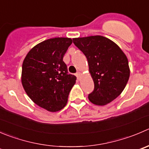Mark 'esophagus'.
<instances>
[{
  "mask_svg": "<svg viewBox=\"0 0 149 149\" xmlns=\"http://www.w3.org/2000/svg\"><path fill=\"white\" fill-rule=\"evenodd\" d=\"M76 77H77L78 80H80V77H81V73H80V72H77V73H76Z\"/></svg>",
  "mask_w": 149,
  "mask_h": 149,
  "instance_id": "obj_1",
  "label": "esophagus"
}]
</instances>
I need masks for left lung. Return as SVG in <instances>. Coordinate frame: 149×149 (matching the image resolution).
I'll return each mask as SVG.
<instances>
[{
	"instance_id": "8db88e82",
	"label": "left lung",
	"mask_w": 149,
	"mask_h": 149,
	"mask_svg": "<svg viewBox=\"0 0 149 149\" xmlns=\"http://www.w3.org/2000/svg\"><path fill=\"white\" fill-rule=\"evenodd\" d=\"M73 44L87 59L95 88L89 94L93 104L105 105L116 99L130 77L128 60L113 41L101 36L73 38Z\"/></svg>"
}]
</instances>
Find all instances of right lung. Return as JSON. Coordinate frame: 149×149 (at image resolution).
<instances>
[{
  "label": "right lung",
  "mask_w": 149,
  "mask_h": 149,
  "mask_svg": "<svg viewBox=\"0 0 149 149\" xmlns=\"http://www.w3.org/2000/svg\"><path fill=\"white\" fill-rule=\"evenodd\" d=\"M72 39L54 38L35 46L22 63V84L29 97L51 112L63 109L76 77L68 74L63 57Z\"/></svg>",
  "instance_id": "add662e5"
}]
</instances>
